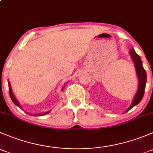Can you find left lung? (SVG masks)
Here are the masks:
<instances>
[{
    "label": "left lung",
    "mask_w": 153,
    "mask_h": 153,
    "mask_svg": "<svg viewBox=\"0 0 153 153\" xmlns=\"http://www.w3.org/2000/svg\"><path fill=\"white\" fill-rule=\"evenodd\" d=\"M130 55H132V58L133 60L134 63H135V69H136L137 76L138 78V81H139V86H138V92H137L136 95H135V98H134L133 101H132V104L129 106V109L126 111H129V109H132L133 106L138 104L140 101L142 100L143 97V94H144L145 87H146V73L145 69H143L142 65V61L141 60L139 55L135 52L133 49H132L129 52Z\"/></svg>",
    "instance_id": "obj_1"
}]
</instances>
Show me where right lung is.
<instances>
[{
    "label": "right lung",
    "mask_w": 153,
    "mask_h": 153,
    "mask_svg": "<svg viewBox=\"0 0 153 153\" xmlns=\"http://www.w3.org/2000/svg\"><path fill=\"white\" fill-rule=\"evenodd\" d=\"M8 84H9V92H10V95L11 99H12V101H13V103H14V104H15V105L18 106H19V107H21V106H20L19 103L18 102V101H17L16 98H15V96H14V95H13V93H12V89H11L10 83V82H8ZM48 112H45V113H43L42 115H46V114H47Z\"/></svg>",
    "instance_id": "right-lung-1"
}]
</instances>
